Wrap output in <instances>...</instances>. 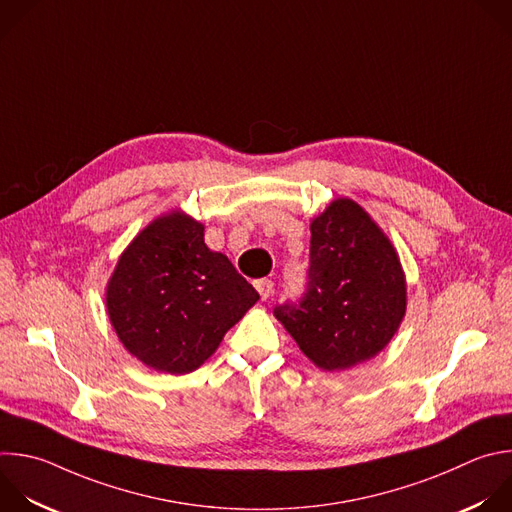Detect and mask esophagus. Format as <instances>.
<instances>
[{
	"label": "esophagus",
	"instance_id": "esophagus-1",
	"mask_svg": "<svg viewBox=\"0 0 512 512\" xmlns=\"http://www.w3.org/2000/svg\"><path fill=\"white\" fill-rule=\"evenodd\" d=\"M255 289L259 291L261 299H269L273 293V281L271 279H257L255 281Z\"/></svg>",
	"mask_w": 512,
	"mask_h": 512
}]
</instances>
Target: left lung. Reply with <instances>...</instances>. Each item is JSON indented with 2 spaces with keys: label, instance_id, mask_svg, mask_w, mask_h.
Segmentation results:
<instances>
[{
  "label": "left lung",
  "instance_id": "8db88e82",
  "mask_svg": "<svg viewBox=\"0 0 512 512\" xmlns=\"http://www.w3.org/2000/svg\"><path fill=\"white\" fill-rule=\"evenodd\" d=\"M299 350L321 370H350L378 356L406 315L400 257L352 199H335L311 221L307 289L275 307Z\"/></svg>",
  "mask_w": 512,
  "mask_h": 512
}]
</instances>
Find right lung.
Segmentation results:
<instances>
[{"label":"right lung","instance_id":"1","mask_svg":"<svg viewBox=\"0 0 512 512\" xmlns=\"http://www.w3.org/2000/svg\"><path fill=\"white\" fill-rule=\"evenodd\" d=\"M259 293L205 245V227L170 211L142 229L106 285V311L122 346L144 366L189 374L203 366Z\"/></svg>","mask_w":512,"mask_h":512}]
</instances>
